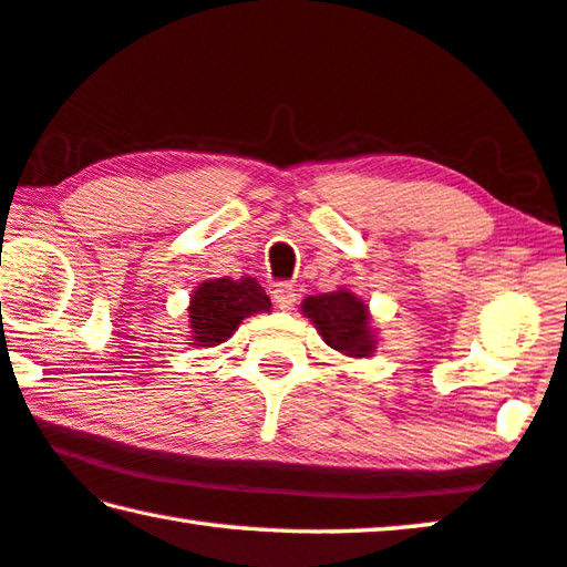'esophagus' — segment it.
Returning <instances> with one entry per match:
<instances>
[{"label":"esophagus","mask_w":567,"mask_h":567,"mask_svg":"<svg viewBox=\"0 0 567 567\" xmlns=\"http://www.w3.org/2000/svg\"><path fill=\"white\" fill-rule=\"evenodd\" d=\"M272 298L280 310H292V305L298 302V290L290 282H277L272 287Z\"/></svg>","instance_id":"34e87169"}]
</instances>
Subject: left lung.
Segmentation results:
<instances>
[{"mask_svg": "<svg viewBox=\"0 0 567 567\" xmlns=\"http://www.w3.org/2000/svg\"><path fill=\"white\" fill-rule=\"evenodd\" d=\"M300 312L308 318L326 340V346L338 350L346 358H371L379 348V336L371 322L368 305L350 292L348 287H338L332 292L310 295L300 305Z\"/></svg>", "mask_w": 567, "mask_h": 567, "instance_id": "1", "label": "left lung"}]
</instances>
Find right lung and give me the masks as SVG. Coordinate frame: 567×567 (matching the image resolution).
<instances>
[{
  "instance_id": "obj_1",
  "label": "right lung",
  "mask_w": 567,
  "mask_h": 567,
  "mask_svg": "<svg viewBox=\"0 0 567 567\" xmlns=\"http://www.w3.org/2000/svg\"><path fill=\"white\" fill-rule=\"evenodd\" d=\"M272 302L255 277H217L204 280L188 298V346L214 348L235 336L241 320L257 312H269Z\"/></svg>"
}]
</instances>
